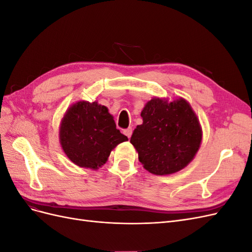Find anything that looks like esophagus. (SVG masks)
Here are the masks:
<instances>
[{
  "label": "esophagus",
  "instance_id": "1",
  "mask_svg": "<svg viewBox=\"0 0 252 252\" xmlns=\"http://www.w3.org/2000/svg\"><path fill=\"white\" fill-rule=\"evenodd\" d=\"M123 132H124V134L127 136L128 139H130V138H131V134H132V128L129 127V128L125 129V130H124Z\"/></svg>",
  "mask_w": 252,
  "mask_h": 252
}]
</instances>
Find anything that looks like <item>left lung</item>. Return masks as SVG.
<instances>
[{"instance_id": "obj_1", "label": "left lung", "mask_w": 252, "mask_h": 252, "mask_svg": "<svg viewBox=\"0 0 252 252\" xmlns=\"http://www.w3.org/2000/svg\"><path fill=\"white\" fill-rule=\"evenodd\" d=\"M130 143L143 167L157 175L178 172L186 167L200 148L202 130L190 105L183 98L168 103L152 98L141 112Z\"/></svg>"}]
</instances>
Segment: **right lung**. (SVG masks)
I'll list each match as a JSON object with an SVG mask.
<instances>
[{"instance_id":"obj_1","label":"right lung","mask_w":252,"mask_h":252,"mask_svg":"<svg viewBox=\"0 0 252 252\" xmlns=\"http://www.w3.org/2000/svg\"><path fill=\"white\" fill-rule=\"evenodd\" d=\"M61 145L75 165L97 169L118 144L128 140L108 109L96 102H78L67 110L60 129Z\"/></svg>"}]
</instances>
